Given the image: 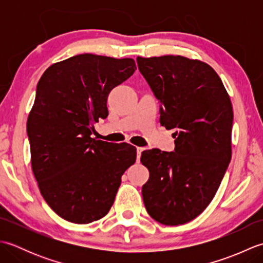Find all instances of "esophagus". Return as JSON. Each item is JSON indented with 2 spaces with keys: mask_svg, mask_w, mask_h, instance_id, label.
<instances>
[{
  "mask_svg": "<svg viewBox=\"0 0 263 263\" xmlns=\"http://www.w3.org/2000/svg\"><path fill=\"white\" fill-rule=\"evenodd\" d=\"M144 148L142 147H137V155H138V159H140V156H141V153L143 152Z\"/></svg>",
  "mask_w": 263,
  "mask_h": 263,
  "instance_id": "esophagus-1",
  "label": "esophagus"
}]
</instances>
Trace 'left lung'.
<instances>
[{
  "label": "left lung",
  "instance_id": "left-lung-1",
  "mask_svg": "<svg viewBox=\"0 0 263 263\" xmlns=\"http://www.w3.org/2000/svg\"><path fill=\"white\" fill-rule=\"evenodd\" d=\"M139 71L160 103V124L174 133L175 149L146 150L149 171L143 203L155 220L182 225L214 199L232 158L233 107L216 71L180 55L137 58Z\"/></svg>",
  "mask_w": 263,
  "mask_h": 263
}]
</instances>
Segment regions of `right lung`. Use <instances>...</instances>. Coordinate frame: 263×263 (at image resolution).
<instances>
[{
	"label": "right lung",
	"mask_w": 263,
	"mask_h": 263,
	"mask_svg": "<svg viewBox=\"0 0 263 263\" xmlns=\"http://www.w3.org/2000/svg\"><path fill=\"white\" fill-rule=\"evenodd\" d=\"M136 70L132 59L80 54L51 65L38 81L27 121L31 168L43 198L65 220L103 218L136 163L131 144L91 138L95 123L108 115L110 90Z\"/></svg>",
	"instance_id": "add662e5"
}]
</instances>
